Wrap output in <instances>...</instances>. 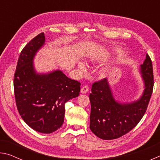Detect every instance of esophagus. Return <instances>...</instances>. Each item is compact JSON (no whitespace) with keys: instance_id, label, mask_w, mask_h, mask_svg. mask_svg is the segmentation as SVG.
Returning <instances> with one entry per match:
<instances>
[{"instance_id":"34e87169","label":"esophagus","mask_w":160,"mask_h":160,"mask_svg":"<svg viewBox=\"0 0 160 160\" xmlns=\"http://www.w3.org/2000/svg\"><path fill=\"white\" fill-rule=\"evenodd\" d=\"M88 90H89V88H88V86L85 85V86H83L82 88H81L80 92H81V93H82V94H85V93L88 92Z\"/></svg>"}]
</instances>
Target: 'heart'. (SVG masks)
Returning <instances> with one entry per match:
<instances>
[{"mask_svg": "<svg viewBox=\"0 0 160 160\" xmlns=\"http://www.w3.org/2000/svg\"><path fill=\"white\" fill-rule=\"evenodd\" d=\"M91 61L92 62H95L96 59L94 58H92ZM78 68H79V69L82 70V71H84V70H85V69H86L85 64L82 61H78Z\"/></svg>", "mask_w": 160, "mask_h": 160, "instance_id": "1", "label": "heart"}]
</instances>
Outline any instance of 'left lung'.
Listing matches in <instances>:
<instances>
[{
  "label": "left lung",
  "mask_w": 160,
  "mask_h": 160,
  "mask_svg": "<svg viewBox=\"0 0 160 160\" xmlns=\"http://www.w3.org/2000/svg\"><path fill=\"white\" fill-rule=\"evenodd\" d=\"M138 70L144 90L134 101L116 99L107 78L92 85L90 128L99 138L113 140L121 137L135 127L145 114L154 85L152 64L148 53Z\"/></svg>",
  "instance_id": "left-lung-1"
}]
</instances>
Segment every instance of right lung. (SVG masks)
I'll return each mask as SVG.
<instances>
[{"instance_id": "add662e5", "label": "right lung", "mask_w": 160, "mask_h": 160, "mask_svg": "<svg viewBox=\"0 0 160 160\" xmlns=\"http://www.w3.org/2000/svg\"><path fill=\"white\" fill-rule=\"evenodd\" d=\"M44 45L42 32L21 51L15 73L14 92L16 105L24 121L37 132L51 133L63 125L65 104L79 95L80 83L58 69L37 72L34 60Z\"/></svg>"}]
</instances>
